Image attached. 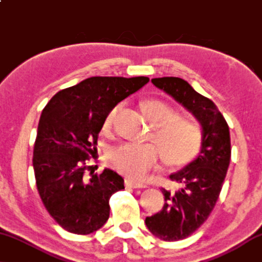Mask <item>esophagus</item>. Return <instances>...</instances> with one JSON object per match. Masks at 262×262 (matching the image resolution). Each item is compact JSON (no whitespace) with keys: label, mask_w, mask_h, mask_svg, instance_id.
Returning <instances> with one entry per match:
<instances>
[{"label":"esophagus","mask_w":262,"mask_h":262,"mask_svg":"<svg viewBox=\"0 0 262 262\" xmlns=\"http://www.w3.org/2000/svg\"><path fill=\"white\" fill-rule=\"evenodd\" d=\"M125 185L127 187H132V188H145V187H146V185H145V184L136 182V180H132V179H126Z\"/></svg>","instance_id":"1"}]
</instances>
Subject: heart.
<instances>
[{"label":"heart","instance_id":"heart-1","mask_svg":"<svg viewBox=\"0 0 262 262\" xmlns=\"http://www.w3.org/2000/svg\"><path fill=\"white\" fill-rule=\"evenodd\" d=\"M143 110L154 124L152 143H125L111 151L110 163L126 176L142 179L158 165L162 154L168 164L182 165L191 162L199 154L203 144L200 124L190 116H177L176 108L165 100L152 98L143 103ZM117 107L108 112L104 130H110Z\"/></svg>","mask_w":262,"mask_h":262}]
</instances>
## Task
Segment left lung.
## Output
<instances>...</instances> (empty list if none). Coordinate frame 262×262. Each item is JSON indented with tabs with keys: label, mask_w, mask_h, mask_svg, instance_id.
Instances as JSON below:
<instances>
[{
	"label": "left lung",
	"mask_w": 262,
	"mask_h": 262,
	"mask_svg": "<svg viewBox=\"0 0 262 262\" xmlns=\"http://www.w3.org/2000/svg\"><path fill=\"white\" fill-rule=\"evenodd\" d=\"M151 82L191 112L203 130V144L196 158L170 176L182 188L177 192L162 188L163 210L145 219L148 231L157 238L177 241L195 232L215 206L231 160L229 128L215 104L198 94L186 80L162 77Z\"/></svg>",
	"instance_id": "8db88e82"
}]
</instances>
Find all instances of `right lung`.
<instances>
[{
	"instance_id": "1",
	"label": "right lung",
	"mask_w": 262,
	"mask_h": 262,
	"mask_svg": "<svg viewBox=\"0 0 262 262\" xmlns=\"http://www.w3.org/2000/svg\"><path fill=\"white\" fill-rule=\"evenodd\" d=\"M148 77H90L58 91L43 108L33 166L39 196L59 226L90 234L110 215L108 200L124 188L110 168L84 178L86 160L97 152L104 120L119 102L148 83Z\"/></svg>"
}]
</instances>
